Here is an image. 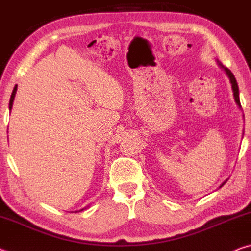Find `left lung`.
Segmentation results:
<instances>
[{
  "label": "left lung",
  "mask_w": 251,
  "mask_h": 251,
  "mask_svg": "<svg viewBox=\"0 0 251 251\" xmlns=\"http://www.w3.org/2000/svg\"><path fill=\"white\" fill-rule=\"evenodd\" d=\"M217 64H218V66L220 67V69H222L225 73H226V75L228 76V78H229V80H230V84H231V88H232V92H233V97H235V101H236V104H237V106L238 107H239V109H241V105H240V100H239V88H238V84H237V80H236V78H235V76H233V74L231 73V71L229 70V69H227V67H225L222 63H220L218 59H217ZM226 181L227 180H225L222 185L219 186V188L220 187H223L225 184H226Z\"/></svg>",
  "instance_id": "8db88e82"
}]
</instances>
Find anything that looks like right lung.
Listing matches in <instances>:
<instances>
[{
    "label": "right lung",
    "instance_id": "add662e5",
    "mask_svg": "<svg viewBox=\"0 0 251 251\" xmlns=\"http://www.w3.org/2000/svg\"><path fill=\"white\" fill-rule=\"evenodd\" d=\"M16 91H18V85H15L14 86V88H13V92H12V95H11V99H10V104H8V109H12V107H13V101H14V97H15V94H16ZM88 207V206H87ZM87 207H85V208H82V209L80 210H76L75 212H77V211H82V210H84V209H86Z\"/></svg>",
    "mask_w": 251,
    "mask_h": 251
}]
</instances>
